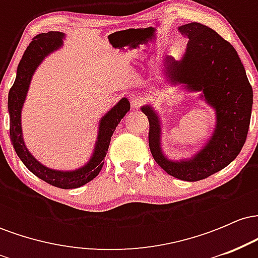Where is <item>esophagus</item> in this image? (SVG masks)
Segmentation results:
<instances>
[{
    "mask_svg": "<svg viewBox=\"0 0 258 258\" xmlns=\"http://www.w3.org/2000/svg\"><path fill=\"white\" fill-rule=\"evenodd\" d=\"M143 96H141V94H133V96L131 97V104L133 106H139L143 103Z\"/></svg>",
    "mask_w": 258,
    "mask_h": 258,
    "instance_id": "esophagus-1",
    "label": "esophagus"
}]
</instances>
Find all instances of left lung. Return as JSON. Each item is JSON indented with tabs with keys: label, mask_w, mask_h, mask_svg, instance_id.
<instances>
[{
	"label": "left lung",
	"mask_w": 258,
	"mask_h": 258,
	"mask_svg": "<svg viewBox=\"0 0 258 258\" xmlns=\"http://www.w3.org/2000/svg\"><path fill=\"white\" fill-rule=\"evenodd\" d=\"M189 38L180 60L166 58L165 68L171 82L184 84L216 111L214 135L194 158L172 161L160 146L161 126L150 105L142 106L149 120V148L154 160L170 176L186 180L207 178L224 168L240 153L247 137L252 109V87L235 48L215 30L200 23L179 26Z\"/></svg>",
	"instance_id": "left-lung-1"
}]
</instances>
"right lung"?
Masks as SVG:
<instances>
[{"label": "right lung", "mask_w": 258, "mask_h": 258, "mask_svg": "<svg viewBox=\"0 0 258 258\" xmlns=\"http://www.w3.org/2000/svg\"><path fill=\"white\" fill-rule=\"evenodd\" d=\"M64 34L59 31H49L40 34L32 38L24 54L20 59L17 69V78L8 93V111H10V135L17 155L28 170L48 184L61 189H74L85 185L96 178L104 165V158L108 152L112 133L116 126L130 110V102L122 98L110 111H108L99 121V131L96 147L90 161L75 171H57L43 166L29 153L25 147L22 132V108L28 93L29 85L36 68L49 53L54 52L63 43Z\"/></svg>", "instance_id": "1"}]
</instances>
